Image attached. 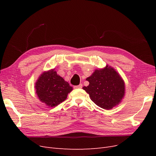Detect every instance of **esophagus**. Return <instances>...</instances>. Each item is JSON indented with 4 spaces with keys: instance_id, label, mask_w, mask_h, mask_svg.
Listing matches in <instances>:
<instances>
[{
    "instance_id": "obj_1",
    "label": "esophagus",
    "mask_w": 156,
    "mask_h": 156,
    "mask_svg": "<svg viewBox=\"0 0 156 156\" xmlns=\"http://www.w3.org/2000/svg\"><path fill=\"white\" fill-rule=\"evenodd\" d=\"M83 87V84H80L79 85H77V86H75L74 88H81Z\"/></svg>"
}]
</instances>
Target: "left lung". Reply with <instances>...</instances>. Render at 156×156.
Masks as SVG:
<instances>
[{"mask_svg":"<svg viewBox=\"0 0 156 156\" xmlns=\"http://www.w3.org/2000/svg\"><path fill=\"white\" fill-rule=\"evenodd\" d=\"M89 85L83 87L98 107L110 110L121 102L125 95V83L120 75L110 66L94 70L87 78Z\"/></svg>","mask_w":156,"mask_h":156,"instance_id":"1","label":"left lung"}]
</instances>
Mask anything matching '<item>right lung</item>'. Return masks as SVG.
Segmentation results:
<instances>
[{
	"mask_svg": "<svg viewBox=\"0 0 156 156\" xmlns=\"http://www.w3.org/2000/svg\"><path fill=\"white\" fill-rule=\"evenodd\" d=\"M35 89L40 101L48 107H53L66 100L73 88L55 69H51L40 75L35 83Z\"/></svg>",
	"mask_w": 156,
	"mask_h": 156,
	"instance_id": "obj_1",
	"label": "right lung"
}]
</instances>
